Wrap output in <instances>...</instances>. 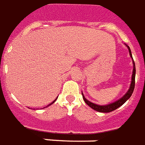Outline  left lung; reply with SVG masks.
I'll return each instance as SVG.
<instances>
[{
  "label": "left lung",
  "mask_w": 145,
  "mask_h": 145,
  "mask_svg": "<svg viewBox=\"0 0 145 145\" xmlns=\"http://www.w3.org/2000/svg\"><path fill=\"white\" fill-rule=\"evenodd\" d=\"M128 48V51H129V54L131 57L133 59L132 54H131V49L127 45H126ZM133 72H132V77H131V85H130V88L128 89V91L126 94H124V96L120 98L119 100H118L117 101L114 103H111V104H109V105H96V104H94V103L89 101L88 100H87L84 96L83 93H82V96H83L84 101H85L87 105L91 107L92 109H94L95 111H99V112H102V113H108V112H111V111L116 110L117 108H118L119 107H121V105H123L124 103L127 101V100L129 99L131 94H132L133 91H134V89H135V61L133 60Z\"/></svg>",
  "instance_id": "1"
}]
</instances>
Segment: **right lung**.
I'll return each instance as SVG.
<instances>
[{
	"instance_id": "obj_1",
	"label": "right lung",
	"mask_w": 145,
	"mask_h": 145,
	"mask_svg": "<svg viewBox=\"0 0 145 145\" xmlns=\"http://www.w3.org/2000/svg\"><path fill=\"white\" fill-rule=\"evenodd\" d=\"M56 100H57V98H56V99H55V100H54V101L53 102L51 103V104H50V105H48L47 106V107H48V106H50V105H52V104H53V103H54V101H56ZM47 107H46V108H47Z\"/></svg>"
}]
</instances>
